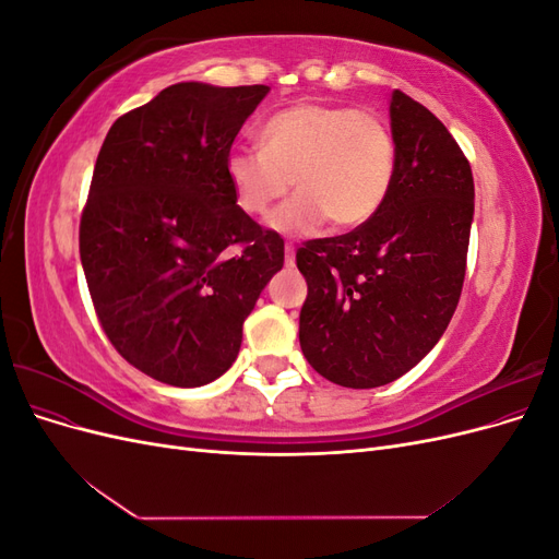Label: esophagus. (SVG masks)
I'll return each mask as SVG.
<instances>
[{
    "label": "esophagus",
    "instance_id": "obj_1",
    "mask_svg": "<svg viewBox=\"0 0 559 559\" xmlns=\"http://www.w3.org/2000/svg\"><path fill=\"white\" fill-rule=\"evenodd\" d=\"M284 263H286V267L296 265V249H294L292 242L284 245Z\"/></svg>",
    "mask_w": 559,
    "mask_h": 559
}]
</instances>
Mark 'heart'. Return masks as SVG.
<instances>
[{"mask_svg":"<svg viewBox=\"0 0 559 559\" xmlns=\"http://www.w3.org/2000/svg\"><path fill=\"white\" fill-rule=\"evenodd\" d=\"M261 148H233L226 175L242 212L270 218L286 235L314 233L331 222L347 230L373 218L392 191L396 144L386 121L368 109L300 103L263 123Z\"/></svg>","mask_w":559,"mask_h":559,"instance_id":"heart-1","label":"heart"}]
</instances>
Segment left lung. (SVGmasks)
<instances>
[{
  "instance_id": "1",
  "label": "left lung",
  "mask_w": 559,
  "mask_h": 559,
  "mask_svg": "<svg viewBox=\"0 0 559 559\" xmlns=\"http://www.w3.org/2000/svg\"><path fill=\"white\" fill-rule=\"evenodd\" d=\"M396 175L380 212L296 251L308 282L300 349L326 380L394 382L441 341L462 296L473 175L448 128L401 91L389 103Z\"/></svg>"
}]
</instances>
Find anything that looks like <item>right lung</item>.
<instances>
[{
    "label": "right lung",
    "instance_id": "1",
    "mask_svg": "<svg viewBox=\"0 0 559 559\" xmlns=\"http://www.w3.org/2000/svg\"><path fill=\"white\" fill-rule=\"evenodd\" d=\"M267 86L186 81L109 128L79 251L116 352L148 378L202 386L238 359L284 240L240 210L226 158Z\"/></svg>",
    "mask_w": 559,
    "mask_h": 559
}]
</instances>
